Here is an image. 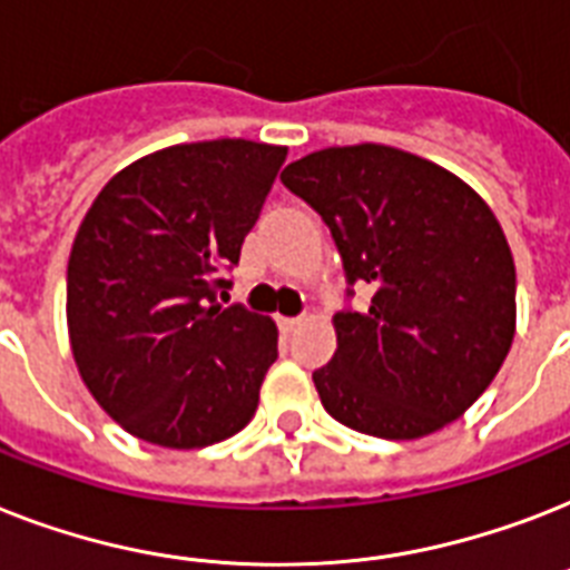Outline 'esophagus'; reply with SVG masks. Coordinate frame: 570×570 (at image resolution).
I'll list each match as a JSON object with an SVG mask.
<instances>
[{"label":"esophagus","instance_id":"34e87169","mask_svg":"<svg viewBox=\"0 0 570 570\" xmlns=\"http://www.w3.org/2000/svg\"><path fill=\"white\" fill-rule=\"evenodd\" d=\"M298 325H301L298 316H295V318H289V316L277 318V327H281V331H284V333H293Z\"/></svg>","mask_w":570,"mask_h":570}]
</instances>
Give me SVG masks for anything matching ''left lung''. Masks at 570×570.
I'll return each instance as SVG.
<instances>
[{"mask_svg": "<svg viewBox=\"0 0 570 570\" xmlns=\"http://www.w3.org/2000/svg\"><path fill=\"white\" fill-rule=\"evenodd\" d=\"M281 180L325 219L348 284L372 286L368 307L333 316L336 354L313 372L327 413L381 439L460 419L515 336V263L489 205L442 166L377 142L313 151Z\"/></svg>", "mask_w": 570, "mask_h": 570, "instance_id": "1", "label": "left lung"}]
</instances>
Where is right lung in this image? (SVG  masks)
I'll return each instance as SVG.
<instances>
[{"mask_svg":"<svg viewBox=\"0 0 570 570\" xmlns=\"http://www.w3.org/2000/svg\"><path fill=\"white\" fill-rule=\"evenodd\" d=\"M284 160L269 142H180L125 166L87 210L67 266L69 345L131 436L193 451L252 421L277 327L216 298Z\"/></svg>","mask_w":570,"mask_h":570,"instance_id":"right-lung-1","label":"right lung"}]
</instances>
